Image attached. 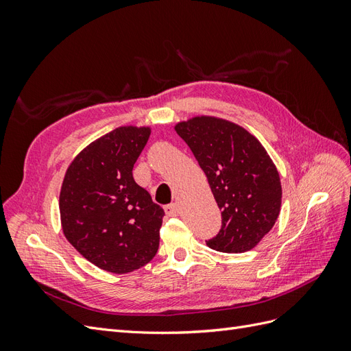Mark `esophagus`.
<instances>
[{
  "label": "esophagus",
  "instance_id": "obj_1",
  "mask_svg": "<svg viewBox=\"0 0 351 351\" xmlns=\"http://www.w3.org/2000/svg\"><path fill=\"white\" fill-rule=\"evenodd\" d=\"M164 210L168 217H176L178 214V206L176 204H169L164 206Z\"/></svg>",
  "mask_w": 351,
  "mask_h": 351
}]
</instances>
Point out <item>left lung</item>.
<instances>
[{
    "mask_svg": "<svg viewBox=\"0 0 351 351\" xmlns=\"http://www.w3.org/2000/svg\"><path fill=\"white\" fill-rule=\"evenodd\" d=\"M206 174L222 226L208 246L224 253L253 249L272 230L281 210L278 169L244 127L210 115L174 125Z\"/></svg>",
    "mask_w": 351,
    "mask_h": 351,
    "instance_id": "left-lung-1",
    "label": "left lung"
}]
</instances>
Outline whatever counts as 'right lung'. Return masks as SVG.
Returning <instances> with one entry per match:
<instances>
[{
    "label": "right lung",
    "instance_id": "right-lung-1",
    "mask_svg": "<svg viewBox=\"0 0 351 351\" xmlns=\"http://www.w3.org/2000/svg\"><path fill=\"white\" fill-rule=\"evenodd\" d=\"M149 136L151 127H117L74 156L61 184L66 239L84 259L112 274L145 267L159 247L164 209L132 173Z\"/></svg>",
    "mask_w": 351,
    "mask_h": 351
}]
</instances>
